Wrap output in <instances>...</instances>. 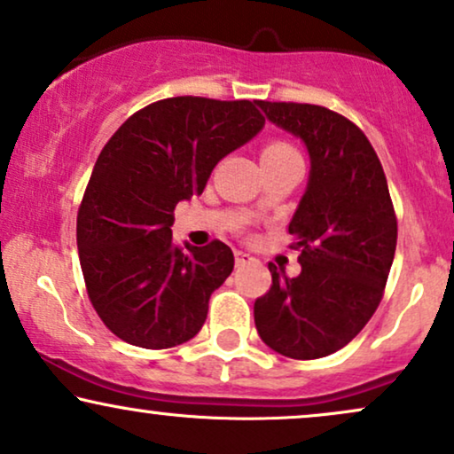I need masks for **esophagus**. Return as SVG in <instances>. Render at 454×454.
Wrapping results in <instances>:
<instances>
[{
	"mask_svg": "<svg viewBox=\"0 0 454 454\" xmlns=\"http://www.w3.org/2000/svg\"><path fill=\"white\" fill-rule=\"evenodd\" d=\"M234 260H237V266H245L249 264V262H254V258H251L249 254H245V251H237V254H234Z\"/></svg>",
	"mask_w": 454,
	"mask_h": 454,
	"instance_id": "34e87169",
	"label": "esophagus"
}]
</instances>
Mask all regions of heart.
Returning <instances> with one entry per match:
<instances>
[{
	"label": "heart",
	"mask_w": 454,
	"mask_h": 454,
	"mask_svg": "<svg viewBox=\"0 0 454 454\" xmlns=\"http://www.w3.org/2000/svg\"><path fill=\"white\" fill-rule=\"evenodd\" d=\"M262 160H279V158H287V156H298V152L294 150L292 145L286 144V141H269L264 147H262Z\"/></svg>",
	"instance_id": "obj_1"
}]
</instances>
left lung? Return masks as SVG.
I'll use <instances>...</instances> for the list:
<instances>
[{"label":"left lung","mask_w":454,"mask_h":454,"mask_svg":"<svg viewBox=\"0 0 454 454\" xmlns=\"http://www.w3.org/2000/svg\"><path fill=\"white\" fill-rule=\"evenodd\" d=\"M266 118L307 145L310 175L289 234L302 272L269 264L272 286L255 300L264 345L319 359L353 340L383 300L397 243L389 185L372 144L351 120L310 103L258 101Z\"/></svg>","instance_id":"8db88e82"}]
</instances>
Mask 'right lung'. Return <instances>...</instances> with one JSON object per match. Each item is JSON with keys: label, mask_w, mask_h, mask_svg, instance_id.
<instances>
[{"label": "right lung", "mask_w": 454, "mask_h": 454, "mask_svg": "<svg viewBox=\"0 0 454 454\" xmlns=\"http://www.w3.org/2000/svg\"><path fill=\"white\" fill-rule=\"evenodd\" d=\"M255 106L171 97L135 112L101 150L78 211V254L92 307L120 340L171 348L203 327L234 255L217 239L175 245L173 211L260 133Z\"/></svg>", "instance_id": "right-lung-1"}]
</instances>
